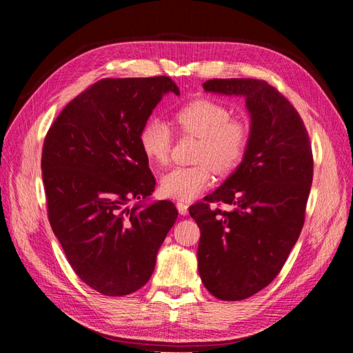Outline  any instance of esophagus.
Instances as JSON below:
<instances>
[{
	"mask_svg": "<svg viewBox=\"0 0 353 353\" xmlns=\"http://www.w3.org/2000/svg\"><path fill=\"white\" fill-rule=\"evenodd\" d=\"M177 209H179V212H181L182 215L188 214V205H186L185 201H177Z\"/></svg>",
	"mask_w": 353,
	"mask_h": 353,
	"instance_id": "obj_1",
	"label": "esophagus"
}]
</instances>
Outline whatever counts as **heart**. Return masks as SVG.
<instances>
[{
    "instance_id": "obj_1",
    "label": "heart",
    "mask_w": 353,
    "mask_h": 353,
    "mask_svg": "<svg viewBox=\"0 0 353 353\" xmlns=\"http://www.w3.org/2000/svg\"><path fill=\"white\" fill-rule=\"evenodd\" d=\"M229 108L211 99H197L179 108L174 123L179 130L200 138L191 167H176L162 177L161 191L171 199L191 200L212 181V168L229 174L245 157L252 129L241 118L230 117ZM141 147L150 161L159 165L170 159L172 133L161 119H150L139 133Z\"/></svg>"
}]
</instances>
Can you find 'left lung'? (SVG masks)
<instances>
[{"label":"left lung","instance_id":"1","mask_svg":"<svg viewBox=\"0 0 353 353\" xmlns=\"http://www.w3.org/2000/svg\"><path fill=\"white\" fill-rule=\"evenodd\" d=\"M203 88L244 97L252 117L243 162L190 208L200 228L201 282L216 299L243 301L273 282L301 235L312 183L311 142L299 112L265 80L214 79Z\"/></svg>","mask_w":353,"mask_h":353}]
</instances>
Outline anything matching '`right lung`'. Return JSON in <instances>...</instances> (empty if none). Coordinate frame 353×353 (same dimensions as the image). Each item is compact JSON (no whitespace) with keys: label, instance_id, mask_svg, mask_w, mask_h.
Here are the masks:
<instances>
[{"label":"right lung","instance_id":"right-lung-1","mask_svg":"<svg viewBox=\"0 0 353 353\" xmlns=\"http://www.w3.org/2000/svg\"><path fill=\"white\" fill-rule=\"evenodd\" d=\"M170 77L103 79L66 104L42 148L48 220L70 265L104 296H127L152 277L156 254L177 220L170 200L141 208L156 179L139 133Z\"/></svg>","mask_w":353,"mask_h":353}]
</instances>
